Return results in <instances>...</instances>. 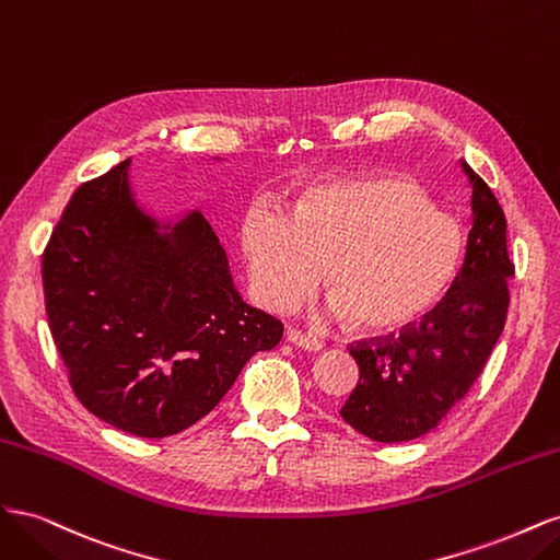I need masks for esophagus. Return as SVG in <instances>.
<instances>
[{
    "label": "esophagus",
    "mask_w": 560,
    "mask_h": 560,
    "mask_svg": "<svg viewBox=\"0 0 560 560\" xmlns=\"http://www.w3.org/2000/svg\"><path fill=\"white\" fill-rule=\"evenodd\" d=\"M287 341H290L292 346L301 348V350H308V352H317L322 350V343L317 341V338L303 334L299 329H287Z\"/></svg>",
    "instance_id": "1"
}]
</instances>
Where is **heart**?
Here are the masks:
<instances>
[{
    "instance_id": "1",
    "label": "heart",
    "mask_w": 560,
    "mask_h": 560,
    "mask_svg": "<svg viewBox=\"0 0 560 560\" xmlns=\"http://www.w3.org/2000/svg\"><path fill=\"white\" fill-rule=\"evenodd\" d=\"M241 247L252 292L287 311L319 282L329 311L362 334H393L442 301L460 276L465 233L411 179L358 175L303 191L290 217L252 202Z\"/></svg>"
}]
</instances>
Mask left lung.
I'll use <instances>...</instances> for the list:
<instances>
[{
	"label": "left lung",
	"instance_id": "1",
	"mask_svg": "<svg viewBox=\"0 0 560 560\" xmlns=\"http://www.w3.org/2000/svg\"><path fill=\"white\" fill-rule=\"evenodd\" d=\"M471 184V231L451 292L399 336L358 341V387L341 409L360 434L383 444L434 430L479 378L504 329L514 264L506 219L490 186L463 161Z\"/></svg>",
	"mask_w": 560,
	"mask_h": 560
}]
</instances>
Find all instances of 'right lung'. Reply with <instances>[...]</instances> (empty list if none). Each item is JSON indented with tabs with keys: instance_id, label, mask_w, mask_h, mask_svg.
Returning a JSON list of instances; mask_svg holds the SVG:
<instances>
[{
	"instance_id": "obj_1",
	"label": "right lung",
	"mask_w": 560,
	"mask_h": 560,
	"mask_svg": "<svg viewBox=\"0 0 560 560\" xmlns=\"http://www.w3.org/2000/svg\"><path fill=\"white\" fill-rule=\"evenodd\" d=\"M130 159L81 184L44 249L48 327L79 401L116 430L163 439L208 416L282 322L243 301L200 212L165 224Z\"/></svg>"
}]
</instances>
